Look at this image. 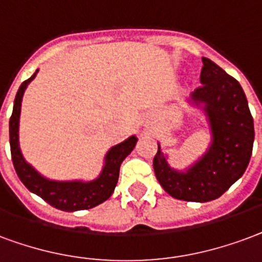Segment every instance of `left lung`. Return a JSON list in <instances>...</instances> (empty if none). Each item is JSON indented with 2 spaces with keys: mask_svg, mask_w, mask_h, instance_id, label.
<instances>
[{
  "mask_svg": "<svg viewBox=\"0 0 262 262\" xmlns=\"http://www.w3.org/2000/svg\"><path fill=\"white\" fill-rule=\"evenodd\" d=\"M201 86L189 101L204 111L211 144L186 170L170 168L158 143L152 166L164 190L178 200L205 203L218 199L242 178L254 143V123L243 89L215 62L203 58Z\"/></svg>",
  "mask_w": 262,
  "mask_h": 262,
  "instance_id": "obj_1",
  "label": "left lung"
}]
</instances>
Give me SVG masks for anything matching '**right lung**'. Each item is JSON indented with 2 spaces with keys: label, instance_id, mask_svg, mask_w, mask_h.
I'll return each mask as SVG.
<instances>
[{
  "label": "right lung",
  "instance_id": "add662e5",
  "mask_svg": "<svg viewBox=\"0 0 262 262\" xmlns=\"http://www.w3.org/2000/svg\"><path fill=\"white\" fill-rule=\"evenodd\" d=\"M37 72L20 84L13 102L12 116L9 119V144L11 156L19 179L29 190L41 197L48 204L61 211L89 210L108 200L115 190L119 178V168L126 157L129 156L137 143L136 136H130L119 144L111 147L106 152L104 166L98 178L83 182V180H51L40 175L28 161L25 160L19 147V116L22 106L23 93Z\"/></svg>",
  "mask_w": 262,
  "mask_h": 262
}]
</instances>
